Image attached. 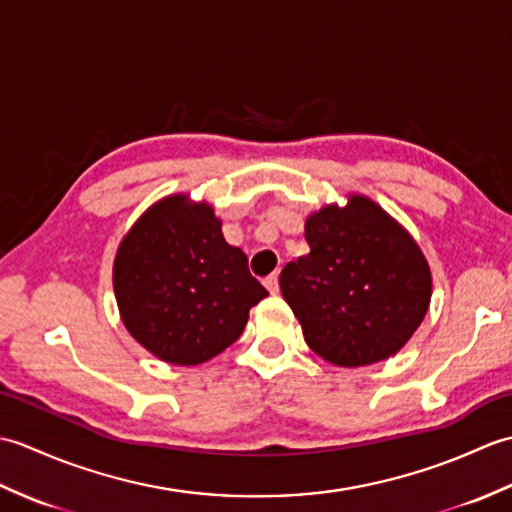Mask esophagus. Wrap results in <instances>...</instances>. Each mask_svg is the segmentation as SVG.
I'll use <instances>...</instances> for the list:
<instances>
[{"label":"esophagus","mask_w":512,"mask_h":512,"mask_svg":"<svg viewBox=\"0 0 512 512\" xmlns=\"http://www.w3.org/2000/svg\"><path fill=\"white\" fill-rule=\"evenodd\" d=\"M264 286L268 288L270 295H277V292H279V277H277V273L268 275V277L264 279Z\"/></svg>","instance_id":"esophagus-1"}]
</instances>
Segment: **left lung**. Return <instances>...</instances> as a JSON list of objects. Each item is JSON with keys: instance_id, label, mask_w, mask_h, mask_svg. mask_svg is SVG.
I'll list each match as a JSON object with an SVG mask.
<instances>
[{"instance_id": "left-lung-1", "label": "left lung", "mask_w": 512, "mask_h": 512, "mask_svg": "<svg viewBox=\"0 0 512 512\" xmlns=\"http://www.w3.org/2000/svg\"><path fill=\"white\" fill-rule=\"evenodd\" d=\"M310 253L286 264L281 295L308 347L339 367L394 356L431 301V270L405 228L365 195L306 220Z\"/></svg>"}]
</instances>
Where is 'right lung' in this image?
Instances as JSON below:
<instances>
[{
    "label": "right lung",
    "mask_w": 512,
    "mask_h": 512,
    "mask_svg": "<svg viewBox=\"0 0 512 512\" xmlns=\"http://www.w3.org/2000/svg\"><path fill=\"white\" fill-rule=\"evenodd\" d=\"M114 295L127 332L173 365H200L244 332L268 290L226 244L211 204L167 195L138 217L114 259Z\"/></svg>",
    "instance_id": "obj_1"
}]
</instances>
